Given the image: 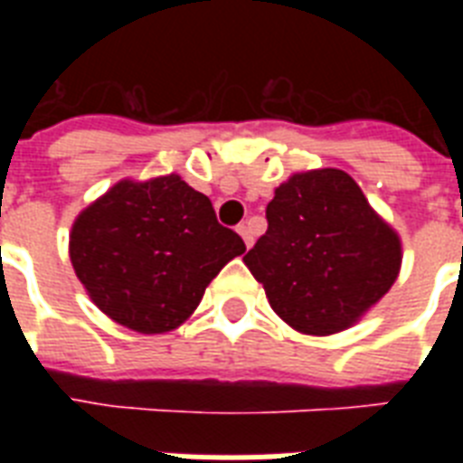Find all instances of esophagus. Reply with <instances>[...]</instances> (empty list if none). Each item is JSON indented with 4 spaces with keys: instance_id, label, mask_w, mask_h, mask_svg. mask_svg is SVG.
<instances>
[{
    "instance_id": "1",
    "label": "esophagus",
    "mask_w": 463,
    "mask_h": 463,
    "mask_svg": "<svg viewBox=\"0 0 463 463\" xmlns=\"http://www.w3.org/2000/svg\"><path fill=\"white\" fill-rule=\"evenodd\" d=\"M238 232H240V238L245 240V247H252L254 238H252V231H250V225H247V223L238 225Z\"/></svg>"
}]
</instances>
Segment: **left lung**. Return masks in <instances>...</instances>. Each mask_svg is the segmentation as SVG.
<instances>
[{"instance_id":"left-lung-1","label":"left lung","mask_w":463,"mask_h":463,"mask_svg":"<svg viewBox=\"0 0 463 463\" xmlns=\"http://www.w3.org/2000/svg\"><path fill=\"white\" fill-rule=\"evenodd\" d=\"M267 221L242 261L271 309L300 334L348 329L394 286L402 238L344 170L290 175L276 187Z\"/></svg>"}]
</instances>
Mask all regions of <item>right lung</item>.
I'll return each instance as SVG.
<instances>
[{"mask_svg":"<svg viewBox=\"0 0 463 463\" xmlns=\"http://www.w3.org/2000/svg\"><path fill=\"white\" fill-rule=\"evenodd\" d=\"M245 252L216 221L209 196L180 175L119 180L76 216L69 257L100 312L139 334H165L192 317L203 290Z\"/></svg>","mask_w":463,"mask_h":463,"instance_id":"add662e5","label":"right lung"}]
</instances>
